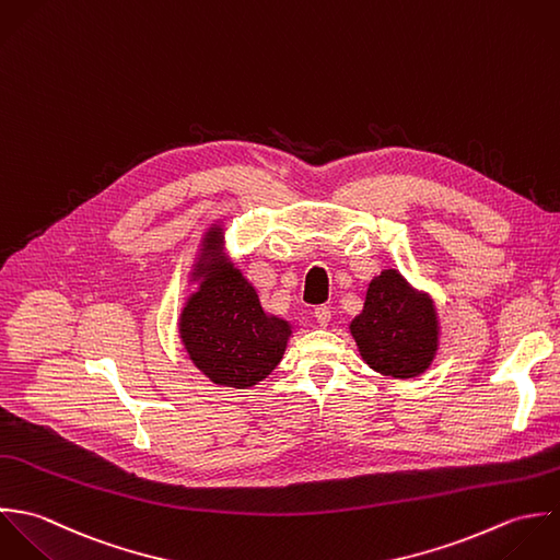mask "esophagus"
I'll list each match as a JSON object with an SVG mask.
<instances>
[{
    "label": "esophagus",
    "instance_id": "1",
    "mask_svg": "<svg viewBox=\"0 0 560 560\" xmlns=\"http://www.w3.org/2000/svg\"><path fill=\"white\" fill-rule=\"evenodd\" d=\"M314 316H316V320H318L320 327H329V323H331V307L320 305V307H316Z\"/></svg>",
    "mask_w": 560,
    "mask_h": 560
}]
</instances>
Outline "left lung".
Masks as SVG:
<instances>
[{
  "instance_id": "left-lung-1",
  "label": "left lung",
  "mask_w": 560,
  "mask_h": 560,
  "mask_svg": "<svg viewBox=\"0 0 560 560\" xmlns=\"http://www.w3.org/2000/svg\"><path fill=\"white\" fill-rule=\"evenodd\" d=\"M348 329L361 359L394 378L424 374L440 350L435 301L394 268L381 270L368 283L363 310Z\"/></svg>"
}]
</instances>
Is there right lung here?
<instances>
[{
	"instance_id": "1",
	"label": "right lung",
	"mask_w": 560,
	"mask_h": 560,
	"mask_svg": "<svg viewBox=\"0 0 560 560\" xmlns=\"http://www.w3.org/2000/svg\"><path fill=\"white\" fill-rule=\"evenodd\" d=\"M190 283L197 290L179 314V337L195 368L235 389L264 381L283 359L292 325L264 312L257 290L224 250L223 223L206 231Z\"/></svg>"
}]
</instances>
